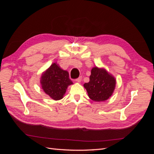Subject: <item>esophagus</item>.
<instances>
[{"mask_svg": "<svg viewBox=\"0 0 154 154\" xmlns=\"http://www.w3.org/2000/svg\"><path fill=\"white\" fill-rule=\"evenodd\" d=\"M82 81V77H79L78 78H77L76 80V82L78 83H80Z\"/></svg>", "mask_w": 154, "mask_h": 154, "instance_id": "esophagus-1", "label": "esophagus"}]
</instances>
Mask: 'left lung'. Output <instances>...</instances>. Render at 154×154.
<instances>
[{"label":"left lung","instance_id":"obj_1","mask_svg":"<svg viewBox=\"0 0 154 154\" xmlns=\"http://www.w3.org/2000/svg\"><path fill=\"white\" fill-rule=\"evenodd\" d=\"M115 78L105 69L93 67L91 70L90 81L83 87L90 98L97 102L108 100L112 94L116 87Z\"/></svg>","mask_w":154,"mask_h":154}]
</instances>
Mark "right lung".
<instances>
[{
  "label": "right lung",
  "instance_id": "obj_1",
  "mask_svg": "<svg viewBox=\"0 0 154 154\" xmlns=\"http://www.w3.org/2000/svg\"><path fill=\"white\" fill-rule=\"evenodd\" d=\"M40 84L45 94L54 100H59L63 98L68 86L73 83L69 78V72L53 63L42 74Z\"/></svg>",
  "mask_w": 154,
  "mask_h": 154
}]
</instances>
